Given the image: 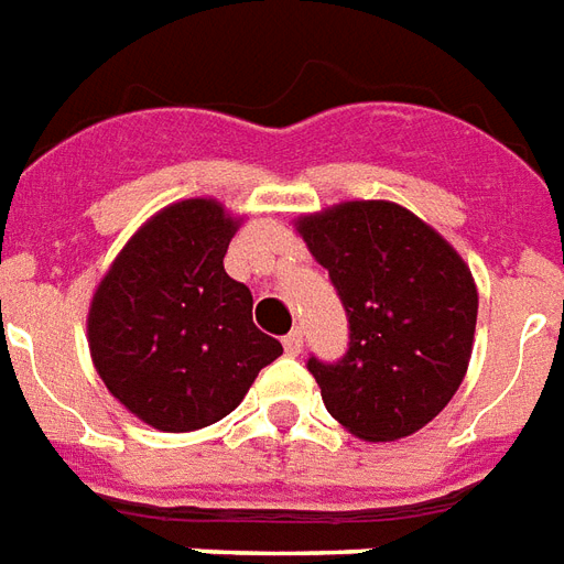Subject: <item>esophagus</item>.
<instances>
[{
  "mask_svg": "<svg viewBox=\"0 0 564 564\" xmlns=\"http://www.w3.org/2000/svg\"><path fill=\"white\" fill-rule=\"evenodd\" d=\"M302 332H299V328H293V332H290V335L283 337V349H286V352H290V356H299V352H302Z\"/></svg>",
  "mask_w": 564,
  "mask_h": 564,
  "instance_id": "obj_1",
  "label": "esophagus"
}]
</instances>
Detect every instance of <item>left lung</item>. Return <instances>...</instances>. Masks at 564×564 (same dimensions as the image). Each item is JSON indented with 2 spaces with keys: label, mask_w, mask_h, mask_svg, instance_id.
I'll return each mask as SVG.
<instances>
[{
  "label": "left lung",
  "mask_w": 564,
  "mask_h": 564,
  "mask_svg": "<svg viewBox=\"0 0 564 564\" xmlns=\"http://www.w3.org/2000/svg\"><path fill=\"white\" fill-rule=\"evenodd\" d=\"M349 323L337 361L307 358L325 410L367 442L421 431L460 388L478 293L457 250L394 203H344L299 220Z\"/></svg>",
  "instance_id": "1"
}]
</instances>
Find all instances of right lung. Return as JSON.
<instances>
[{
    "mask_svg": "<svg viewBox=\"0 0 564 564\" xmlns=\"http://www.w3.org/2000/svg\"><path fill=\"white\" fill-rule=\"evenodd\" d=\"M236 220L215 199L158 212L98 286L89 349L104 386L158 431L185 433L236 410L281 340L253 325V295L224 271Z\"/></svg>",
    "mask_w": 564,
    "mask_h": 564,
    "instance_id": "1",
    "label": "right lung"
}]
</instances>
